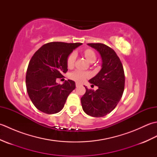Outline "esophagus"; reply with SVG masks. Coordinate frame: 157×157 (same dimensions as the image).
<instances>
[{"instance_id": "esophagus-1", "label": "esophagus", "mask_w": 157, "mask_h": 157, "mask_svg": "<svg viewBox=\"0 0 157 157\" xmlns=\"http://www.w3.org/2000/svg\"><path fill=\"white\" fill-rule=\"evenodd\" d=\"M75 85H76V87H79V86H81V84H79V83H78V82L76 83Z\"/></svg>"}]
</instances>
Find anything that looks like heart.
Wrapping results in <instances>:
<instances>
[{"mask_svg":"<svg viewBox=\"0 0 157 157\" xmlns=\"http://www.w3.org/2000/svg\"><path fill=\"white\" fill-rule=\"evenodd\" d=\"M86 59L90 63L92 61H95L96 55L95 52L91 49H86L84 52ZM76 59V53L75 52H71L67 58V65L69 67H71L74 65ZM90 74L87 72L80 71V70H75L70 74V78L73 80L78 82H82L85 81L86 79L89 78Z\"/></svg>","mask_w":157,"mask_h":157,"instance_id":"heart-1","label":"heart"}]
</instances>
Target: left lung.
I'll list each match as a JSON object with an SVG mask.
<instances>
[{
  "label": "left lung",
  "instance_id": "left-lung-1",
  "mask_svg": "<svg viewBox=\"0 0 157 157\" xmlns=\"http://www.w3.org/2000/svg\"><path fill=\"white\" fill-rule=\"evenodd\" d=\"M96 49L102 59L101 69L89 80L98 89L88 90L81 98L82 109L86 114L101 117L111 113L121 100L125 86V75L122 63L113 50L101 43L88 44Z\"/></svg>",
  "mask_w": 157,
  "mask_h": 157
}]
</instances>
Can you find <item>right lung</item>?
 Returning <instances> with one entry per match:
<instances>
[{
    "instance_id": "obj_1",
    "label": "right lung",
    "mask_w": 157,
    "mask_h": 157,
    "mask_svg": "<svg viewBox=\"0 0 157 157\" xmlns=\"http://www.w3.org/2000/svg\"><path fill=\"white\" fill-rule=\"evenodd\" d=\"M82 43L50 42L33 55L26 73V88L32 103L39 111L55 114L64 107L75 83L68 79L63 84L56 80L67 71V58Z\"/></svg>"
}]
</instances>
